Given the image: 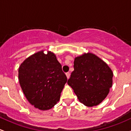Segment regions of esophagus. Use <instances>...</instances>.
<instances>
[{"label": "esophagus", "mask_w": 131, "mask_h": 131, "mask_svg": "<svg viewBox=\"0 0 131 131\" xmlns=\"http://www.w3.org/2000/svg\"><path fill=\"white\" fill-rule=\"evenodd\" d=\"M66 77H67V79H69L70 77V73L69 72H67V73H66Z\"/></svg>", "instance_id": "1"}]
</instances>
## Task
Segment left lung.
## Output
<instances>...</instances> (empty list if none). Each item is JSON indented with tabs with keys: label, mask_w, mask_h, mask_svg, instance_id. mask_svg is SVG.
Instances as JSON below:
<instances>
[{
	"label": "left lung",
	"mask_w": 131,
	"mask_h": 131,
	"mask_svg": "<svg viewBox=\"0 0 131 131\" xmlns=\"http://www.w3.org/2000/svg\"><path fill=\"white\" fill-rule=\"evenodd\" d=\"M67 84L81 103L94 106L104 100L112 86L113 72L105 62L90 52L75 57Z\"/></svg>",
	"instance_id": "left-lung-1"
}]
</instances>
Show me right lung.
<instances>
[{"instance_id": "right-lung-1", "label": "right lung", "mask_w": 131, "mask_h": 131, "mask_svg": "<svg viewBox=\"0 0 131 131\" xmlns=\"http://www.w3.org/2000/svg\"><path fill=\"white\" fill-rule=\"evenodd\" d=\"M20 86L28 102L36 108L47 110L60 100L67 77L56 56L39 51L25 59L19 67Z\"/></svg>"}]
</instances>
